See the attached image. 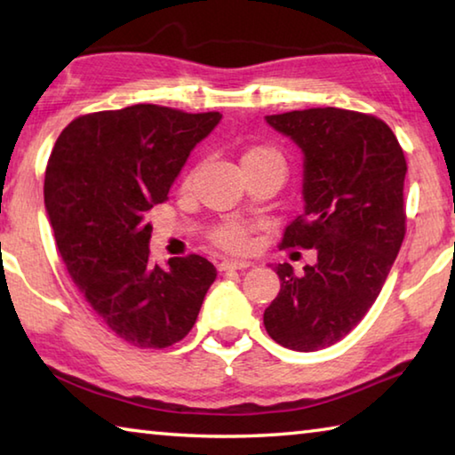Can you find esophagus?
Masks as SVG:
<instances>
[{
    "instance_id": "obj_1",
    "label": "esophagus",
    "mask_w": 455,
    "mask_h": 455,
    "mask_svg": "<svg viewBox=\"0 0 455 455\" xmlns=\"http://www.w3.org/2000/svg\"><path fill=\"white\" fill-rule=\"evenodd\" d=\"M251 267L249 260H235V259H225L219 265V271H241V268Z\"/></svg>"
}]
</instances>
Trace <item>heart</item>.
<instances>
[{
	"label": "heart",
	"instance_id": "b5f03b06",
	"mask_svg": "<svg viewBox=\"0 0 455 455\" xmlns=\"http://www.w3.org/2000/svg\"><path fill=\"white\" fill-rule=\"evenodd\" d=\"M243 166H257V164H279L283 166V156L276 150L268 148V146H252V148L244 150L241 156ZM212 241L219 244L220 249L228 252H243L249 246V227L243 222L230 220L225 222L212 230Z\"/></svg>",
	"mask_w": 455,
	"mask_h": 455
}]
</instances>
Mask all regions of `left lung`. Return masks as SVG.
<instances>
[{
    "label": "left lung",
    "mask_w": 455,
    "mask_h": 455,
    "mask_svg": "<svg viewBox=\"0 0 455 455\" xmlns=\"http://www.w3.org/2000/svg\"><path fill=\"white\" fill-rule=\"evenodd\" d=\"M265 120L303 152V214L281 246L317 251L303 275L275 267L281 291L265 329L287 349H325L371 309L403 243L405 156L391 128L369 114L309 108Z\"/></svg>",
    "instance_id": "1"
}]
</instances>
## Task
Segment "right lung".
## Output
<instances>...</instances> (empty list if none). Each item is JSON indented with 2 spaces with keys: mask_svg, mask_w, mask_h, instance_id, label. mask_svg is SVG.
Masks as SVG:
<instances>
[{
  "mask_svg": "<svg viewBox=\"0 0 455 455\" xmlns=\"http://www.w3.org/2000/svg\"><path fill=\"white\" fill-rule=\"evenodd\" d=\"M220 118L136 104L72 120L52 150L44 200L60 255L98 317L136 347L187 337L217 279L200 255L152 265L146 219Z\"/></svg>",
  "mask_w": 455,
  "mask_h": 455,
  "instance_id": "add662e5",
  "label": "right lung"
}]
</instances>
